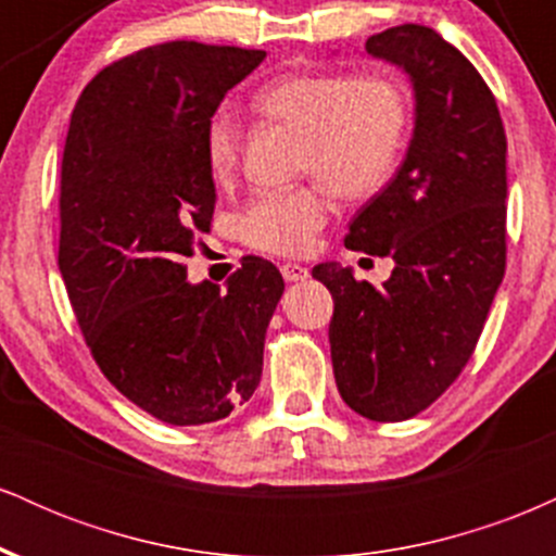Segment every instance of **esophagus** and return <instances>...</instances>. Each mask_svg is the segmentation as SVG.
Listing matches in <instances>:
<instances>
[{
	"label": "esophagus",
	"mask_w": 556,
	"mask_h": 556,
	"mask_svg": "<svg viewBox=\"0 0 556 556\" xmlns=\"http://www.w3.org/2000/svg\"><path fill=\"white\" fill-rule=\"evenodd\" d=\"M282 277L287 279V282H305V279L311 277V271L305 269V266L287 261V264H282Z\"/></svg>",
	"instance_id": "34e87169"
}]
</instances>
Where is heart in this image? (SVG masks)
Here are the masks:
<instances>
[{"instance_id": "heart-1", "label": "heart", "mask_w": 556, "mask_h": 556, "mask_svg": "<svg viewBox=\"0 0 556 556\" xmlns=\"http://www.w3.org/2000/svg\"><path fill=\"white\" fill-rule=\"evenodd\" d=\"M253 106L264 117L303 132L300 169L316 172L342 198L379 193L397 172L410 106L397 83L376 75L298 73L261 86ZM242 125L222 110L203 132V156L214 180L235 175ZM329 195L318 182L261 190L238 216V232L256 251L300 256L327 222Z\"/></svg>"}]
</instances>
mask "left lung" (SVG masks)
Returning a JSON list of instances; mask_svg holds the SVG:
<instances>
[{
    "label": "left lung",
    "instance_id": "left-lung-1",
    "mask_svg": "<svg viewBox=\"0 0 556 556\" xmlns=\"http://www.w3.org/2000/svg\"><path fill=\"white\" fill-rule=\"evenodd\" d=\"M366 52L410 75L416 127L407 156L350 222L344 245L392 256L381 287L337 264L329 287L337 389L379 424L418 416L473 355L507 266V136L494 93L452 43L405 23Z\"/></svg>",
    "mask_w": 556,
    "mask_h": 556
}]
</instances>
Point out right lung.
I'll list each match as a JSON object with an SVG mask.
<instances>
[{"instance_id": "add662e5", "label": "right lung", "mask_w": 556, "mask_h": 556, "mask_svg": "<svg viewBox=\"0 0 556 556\" xmlns=\"http://www.w3.org/2000/svg\"><path fill=\"white\" fill-rule=\"evenodd\" d=\"M266 52L169 41L101 70L70 119L60 180V271L101 374L172 426L227 418L264 371L285 279L245 256L219 285L188 282L216 188L203 132Z\"/></svg>"}]
</instances>
